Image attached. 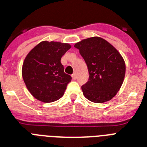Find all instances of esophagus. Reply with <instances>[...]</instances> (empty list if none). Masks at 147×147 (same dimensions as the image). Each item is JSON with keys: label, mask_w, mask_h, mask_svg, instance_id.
I'll return each mask as SVG.
<instances>
[{"label": "esophagus", "mask_w": 147, "mask_h": 147, "mask_svg": "<svg viewBox=\"0 0 147 147\" xmlns=\"http://www.w3.org/2000/svg\"><path fill=\"white\" fill-rule=\"evenodd\" d=\"M72 78H73V80H76V74H72Z\"/></svg>", "instance_id": "1"}]
</instances>
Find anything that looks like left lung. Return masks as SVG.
<instances>
[{
    "label": "left lung",
    "instance_id": "1",
    "mask_svg": "<svg viewBox=\"0 0 147 147\" xmlns=\"http://www.w3.org/2000/svg\"><path fill=\"white\" fill-rule=\"evenodd\" d=\"M88 67L89 78L82 86L84 96L94 103L111 100L122 85L125 74L124 59L115 47L98 37L74 45Z\"/></svg>",
    "mask_w": 147,
    "mask_h": 147
}]
</instances>
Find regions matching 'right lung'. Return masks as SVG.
<instances>
[{
    "label": "right lung",
    "mask_w": 147,
    "mask_h": 147,
    "mask_svg": "<svg viewBox=\"0 0 147 147\" xmlns=\"http://www.w3.org/2000/svg\"><path fill=\"white\" fill-rule=\"evenodd\" d=\"M71 47L68 43L43 41L27 55L22 65V77L36 99L50 103L64 95L72 78L64 72L61 59Z\"/></svg>",
    "instance_id": "obj_1"
}]
</instances>
